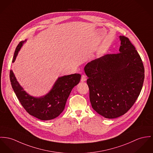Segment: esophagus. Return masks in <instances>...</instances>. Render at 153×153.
Here are the masks:
<instances>
[{
    "instance_id": "1",
    "label": "esophagus",
    "mask_w": 153,
    "mask_h": 153,
    "mask_svg": "<svg viewBox=\"0 0 153 153\" xmlns=\"http://www.w3.org/2000/svg\"><path fill=\"white\" fill-rule=\"evenodd\" d=\"M86 80H87L86 76L84 74H82V77H81V81L82 82H84L86 81Z\"/></svg>"
}]
</instances>
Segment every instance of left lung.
<instances>
[{
  "label": "left lung",
  "mask_w": 153,
  "mask_h": 153,
  "mask_svg": "<svg viewBox=\"0 0 153 153\" xmlns=\"http://www.w3.org/2000/svg\"><path fill=\"white\" fill-rule=\"evenodd\" d=\"M119 38V53L104 55L84 67L91 106L108 119L119 117L129 110L144 79L143 63L136 48L128 38Z\"/></svg>",
  "instance_id": "obj_1"
}]
</instances>
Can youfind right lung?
<instances>
[{"label":"right lung","instance_id":"1","mask_svg":"<svg viewBox=\"0 0 153 153\" xmlns=\"http://www.w3.org/2000/svg\"><path fill=\"white\" fill-rule=\"evenodd\" d=\"M25 41L20 42L16 48L13 63ZM80 79L81 75L76 73L59 77L47 94L37 98L27 94L17 82L13 71H10L12 88L21 104L30 115L42 120L56 118L63 112L71 91L80 82Z\"/></svg>","mask_w":153,"mask_h":153}]
</instances>
